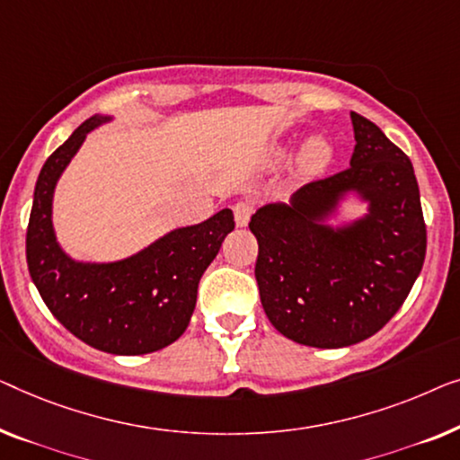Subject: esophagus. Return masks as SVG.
Instances as JSON below:
<instances>
[{
    "instance_id": "34e87169",
    "label": "esophagus",
    "mask_w": 460,
    "mask_h": 460,
    "mask_svg": "<svg viewBox=\"0 0 460 460\" xmlns=\"http://www.w3.org/2000/svg\"><path fill=\"white\" fill-rule=\"evenodd\" d=\"M252 212H254V206H252L250 202H237L235 206H233V215H235V223L239 225V227H245V225L250 223Z\"/></svg>"
}]
</instances>
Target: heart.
<instances>
[{"mask_svg": "<svg viewBox=\"0 0 460 460\" xmlns=\"http://www.w3.org/2000/svg\"><path fill=\"white\" fill-rule=\"evenodd\" d=\"M329 160H332V144L323 137H314L302 154L304 168H308V171L313 172L325 168L329 164Z\"/></svg>", "mask_w": 460, "mask_h": 460, "instance_id": "b5f03b06", "label": "heart"}]
</instances>
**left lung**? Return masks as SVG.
Wrapping results in <instances>:
<instances>
[{"label": "left lung", "instance_id": "8db88e82", "mask_svg": "<svg viewBox=\"0 0 460 460\" xmlns=\"http://www.w3.org/2000/svg\"><path fill=\"white\" fill-rule=\"evenodd\" d=\"M350 166L313 181L289 204L252 215L256 281L277 332L297 344L344 348L371 338L398 313L423 269L427 231L415 171L384 131L350 114ZM348 190L367 215L333 230L322 223Z\"/></svg>", "mask_w": 460, "mask_h": 460}]
</instances>
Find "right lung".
Instances as JSON below:
<instances>
[{
  "instance_id": "add662e5",
  "label": "right lung",
  "mask_w": 460,
  "mask_h": 460,
  "mask_svg": "<svg viewBox=\"0 0 460 460\" xmlns=\"http://www.w3.org/2000/svg\"><path fill=\"white\" fill-rule=\"evenodd\" d=\"M108 120L92 116L45 160L29 218L27 264L45 306L75 338L102 352L135 357L163 350L183 335L198 283L235 221L225 208L119 262H76L64 254L51 225L56 183L87 133Z\"/></svg>"
}]
</instances>
